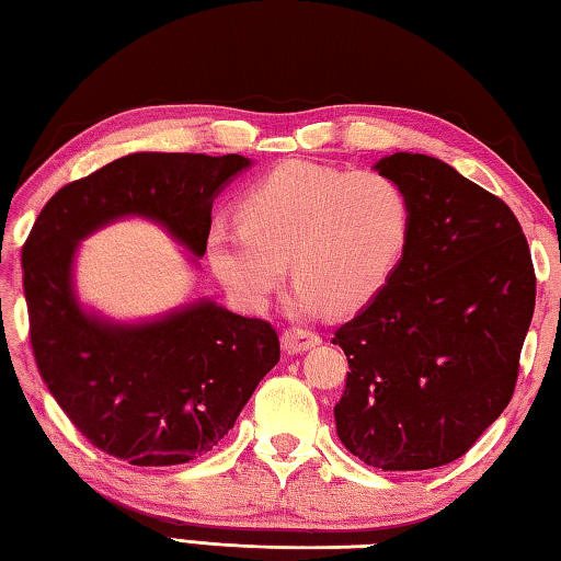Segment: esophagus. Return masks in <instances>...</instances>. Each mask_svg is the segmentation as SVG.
Instances as JSON below:
<instances>
[{"label": "esophagus", "mask_w": 561, "mask_h": 561, "mask_svg": "<svg viewBox=\"0 0 561 561\" xmlns=\"http://www.w3.org/2000/svg\"><path fill=\"white\" fill-rule=\"evenodd\" d=\"M321 344L319 334L309 329H287L282 334V348L287 351V354H304V351L314 348Z\"/></svg>", "instance_id": "34e87169"}]
</instances>
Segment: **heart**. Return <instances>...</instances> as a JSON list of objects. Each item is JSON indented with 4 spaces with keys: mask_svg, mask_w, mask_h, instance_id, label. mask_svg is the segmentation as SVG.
Wrapping results in <instances>:
<instances>
[{
    "mask_svg": "<svg viewBox=\"0 0 561 561\" xmlns=\"http://www.w3.org/2000/svg\"><path fill=\"white\" fill-rule=\"evenodd\" d=\"M242 225H215L207 254L240 307L260 311L287 274L291 311H356L381 291L411 234V203L393 178L289 160L247 190Z\"/></svg>",
    "mask_w": 561,
    "mask_h": 561,
    "instance_id": "b5f03b06",
    "label": "heart"
}]
</instances>
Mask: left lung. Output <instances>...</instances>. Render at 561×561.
Listing matches in <instances>:
<instances>
[{
    "label": "left lung",
    "instance_id": "obj_1",
    "mask_svg": "<svg viewBox=\"0 0 561 561\" xmlns=\"http://www.w3.org/2000/svg\"><path fill=\"white\" fill-rule=\"evenodd\" d=\"M411 203L386 287L339 327L348 358L339 440L378 470L458 460L505 411L535 314V270L510 207L438 158L374 165Z\"/></svg>",
    "mask_w": 561,
    "mask_h": 561
}]
</instances>
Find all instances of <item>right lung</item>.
Segmentation results:
<instances>
[{
    "instance_id": "right-lung-1",
    "label": "right lung",
    "mask_w": 561,
    "mask_h": 561,
    "mask_svg": "<svg viewBox=\"0 0 561 561\" xmlns=\"http://www.w3.org/2000/svg\"><path fill=\"white\" fill-rule=\"evenodd\" d=\"M252 168L244 156L130 153L61 187L22 250L36 366L91 445L140 468L213 450L279 360L267 321L197 299L153 319L118 321L76 294L81 242L126 217L173 237L197 267L213 203Z\"/></svg>"
}]
</instances>
